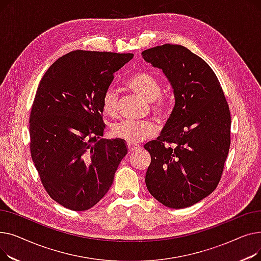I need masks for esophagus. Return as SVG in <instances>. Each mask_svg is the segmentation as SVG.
I'll return each mask as SVG.
<instances>
[{
	"label": "esophagus",
	"mask_w": 261,
	"mask_h": 261,
	"mask_svg": "<svg viewBox=\"0 0 261 261\" xmlns=\"http://www.w3.org/2000/svg\"><path fill=\"white\" fill-rule=\"evenodd\" d=\"M127 147H128L129 152H133V151H135V150H138V149L140 148V146H139V145L132 144V143H128V144H127Z\"/></svg>",
	"instance_id": "34e87169"
}]
</instances>
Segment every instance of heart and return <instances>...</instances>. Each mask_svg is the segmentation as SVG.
<instances>
[{"label": "heart", "instance_id": "obj_1", "mask_svg": "<svg viewBox=\"0 0 261 261\" xmlns=\"http://www.w3.org/2000/svg\"><path fill=\"white\" fill-rule=\"evenodd\" d=\"M126 86L138 94L141 97L151 102L152 112L160 120H165L169 115V100L163 97L162 82L153 74L148 71H138L133 73L126 81ZM102 111L109 116H114L117 111V93L113 89H108L101 101ZM156 133L154 123L148 120L131 121L120 120L113 123L110 128V134L112 138L136 144L151 138Z\"/></svg>", "mask_w": 261, "mask_h": 261}]
</instances>
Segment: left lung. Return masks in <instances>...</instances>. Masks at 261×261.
<instances>
[{"label": "left lung", "instance_id": "left-lung-1", "mask_svg": "<svg viewBox=\"0 0 261 261\" xmlns=\"http://www.w3.org/2000/svg\"><path fill=\"white\" fill-rule=\"evenodd\" d=\"M143 58L163 70L172 86L173 111L156 141L146 186L159 202L184 208L211 195L221 180L230 145V112L212 67L188 48L164 44Z\"/></svg>", "mask_w": 261, "mask_h": 261}]
</instances>
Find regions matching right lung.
<instances>
[{
    "label": "right lung",
    "instance_id": "add662e5",
    "mask_svg": "<svg viewBox=\"0 0 261 261\" xmlns=\"http://www.w3.org/2000/svg\"><path fill=\"white\" fill-rule=\"evenodd\" d=\"M133 54L74 50L41 79L30 116L31 154L41 183L62 206L87 211L111 187L128 152L103 140L102 96Z\"/></svg>",
    "mask_w": 261,
    "mask_h": 261
}]
</instances>
